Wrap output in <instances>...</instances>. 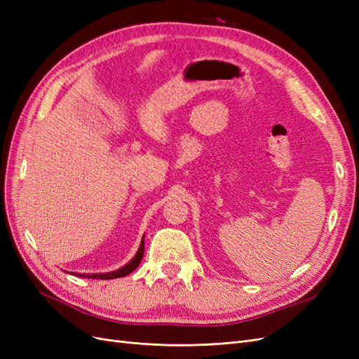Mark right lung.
I'll return each instance as SVG.
<instances>
[{
  "mask_svg": "<svg viewBox=\"0 0 359 359\" xmlns=\"http://www.w3.org/2000/svg\"><path fill=\"white\" fill-rule=\"evenodd\" d=\"M144 250H145V235L142 236V241H140V245L137 248L135 257L130 260L128 264H126L123 268L111 271V273H102V274H79V273H74L73 276H78V277H82V278H99V280H111V278L126 277L130 273H133V271L139 266L140 260H142V257H144Z\"/></svg>",
  "mask_w": 359,
  "mask_h": 359,
  "instance_id": "1",
  "label": "right lung"
}]
</instances>
